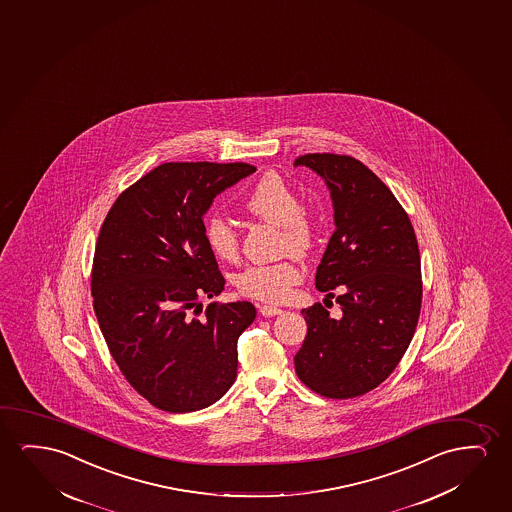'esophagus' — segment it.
<instances>
[{
    "mask_svg": "<svg viewBox=\"0 0 512 512\" xmlns=\"http://www.w3.org/2000/svg\"><path fill=\"white\" fill-rule=\"evenodd\" d=\"M281 312L282 309H279V307H272V305H261L260 307V314L263 317L279 316Z\"/></svg>",
    "mask_w": 512,
    "mask_h": 512,
    "instance_id": "esophagus-1",
    "label": "esophagus"
}]
</instances>
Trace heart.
<instances>
[{"label": "heart", "mask_w": 512, "mask_h": 512, "mask_svg": "<svg viewBox=\"0 0 512 512\" xmlns=\"http://www.w3.org/2000/svg\"><path fill=\"white\" fill-rule=\"evenodd\" d=\"M252 216L282 228V251L305 256L314 247L316 233L295 191L277 173H267L252 189L245 203ZM205 240L219 260L235 261L240 254V238L233 224L221 216L210 217L205 224ZM302 281L295 261L272 265H251L235 277L240 295L267 303L286 302L293 288Z\"/></svg>", "instance_id": "heart-1"}]
</instances>
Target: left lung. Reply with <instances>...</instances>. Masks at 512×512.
Returning a JSON list of instances; mask_svg holds the SVG:
<instances>
[{
	"instance_id": "1",
	"label": "left lung",
	"mask_w": 512,
	"mask_h": 512,
	"mask_svg": "<svg viewBox=\"0 0 512 512\" xmlns=\"http://www.w3.org/2000/svg\"><path fill=\"white\" fill-rule=\"evenodd\" d=\"M333 203V231L316 272V288L340 295V314L321 303L302 314L307 337L295 356L296 375L328 398L365 395L402 360L421 310V258L411 219L388 186L358 159L305 154Z\"/></svg>"
}]
</instances>
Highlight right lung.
Returning <instances> with one entry per match:
<instances>
[{
  "instance_id": "obj_1",
  "label": "right lung",
  "mask_w": 512,
  "mask_h": 512,
  "mask_svg": "<svg viewBox=\"0 0 512 512\" xmlns=\"http://www.w3.org/2000/svg\"><path fill=\"white\" fill-rule=\"evenodd\" d=\"M256 172L245 163H165L117 198L94 249L91 293L101 333L126 381L154 407L200 411L237 379L251 302L209 303L224 277L205 240L214 198Z\"/></svg>"
}]
</instances>
